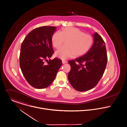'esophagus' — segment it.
Listing matches in <instances>:
<instances>
[{"instance_id": "1", "label": "esophagus", "mask_w": 127, "mask_h": 127, "mask_svg": "<svg viewBox=\"0 0 127 127\" xmlns=\"http://www.w3.org/2000/svg\"><path fill=\"white\" fill-rule=\"evenodd\" d=\"M67 62V61H64V60L62 61V63H63V64H65V63H66Z\"/></svg>"}]
</instances>
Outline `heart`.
<instances>
[{"mask_svg":"<svg viewBox=\"0 0 127 127\" xmlns=\"http://www.w3.org/2000/svg\"><path fill=\"white\" fill-rule=\"evenodd\" d=\"M64 40L65 45L55 53L63 60L73 55L80 57L86 54L91 48L93 38L91 35L85 34L77 28L69 27L63 29L60 32H55L51 38L53 46L56 49L60 48Z\"/></svg>","mask_w":127,"mask_h":127,"instance_id":"obj_1","label":"heart"}]
</instances>
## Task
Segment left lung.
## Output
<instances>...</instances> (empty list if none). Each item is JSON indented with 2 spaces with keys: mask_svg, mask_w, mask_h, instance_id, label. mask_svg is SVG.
Masks as SVG:
<instances>
[{
  "mask_svg": "<svg viewBox=\"0 0 127 127\" xmlns=\"http://www.w3.org/2000/svg\"><path fill=\"white\" fill-rule=\"evenodd\" d=\"M94 42L84 55L68 61L71 70L68 80L76 91H85L95 87L105 72L108 61L106 44L97 33L93 34Z\"/></svg>",
  "mask_w": 127,
  "mask_h": 127,
  "instance_id": "obj_1",
  "label": "left lung"
}]
</instances>
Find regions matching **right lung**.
I'll use <instances>...</instances> for the list:
<instances>
[{
  "instance_id": "right-lung-1",
  "label": "right lung",
  "mask_w": 127,
  "mask_h": 127,
  "mask_svg": "<svg viewBox=\"0 0 127 127\" xmlns=\"http://www.w3.org/2000/svg\"><path fill=\"white\" fill-rule=\"evenodd\" d=\"M56 30L55 26L37 27L27 35L21 44V70L27 82L36 89L50 85L62 64L57 58L48 60L54 53L51 38Z\"/></svg>"
}]
</instances>
